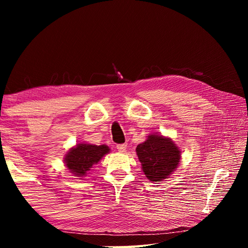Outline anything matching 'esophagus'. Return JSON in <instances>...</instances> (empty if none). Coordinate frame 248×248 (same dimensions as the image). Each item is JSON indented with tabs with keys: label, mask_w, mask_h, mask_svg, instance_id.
Listing matches in <instances>:
<instances>
[{
	"label": "esophagus",
	"mask_w": 248,
	"mask_h": 248,
	"mask_svg": "<svg viewBox=\"0 0 248 248\" xmlns=\"http://www.w3.org/2000/svg\"><path fill=\"white\" fill-rule=\"evenodd\" d=\"M117 150L119 151V152H125V150H127V144H118L117 145Z\"/></svg>",
	"instance_id": "esophagus-1"
}]
</instances>
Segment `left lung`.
Masks as SVG:
<instances>
[{
  "instance_id": "left-lung-1",
  "label": "left lung",
  "mask_w": 248,
  "mask_h": 248,
  "mask_svg": "<svg viewBox=\"0 0 248 248\" xmlns=\"http://www.w3.org/2000/svg\"><path fill=\"white\" fill-rule=\"evenodd\" d=\"M136 151L142 170L151 182H162L173 174L182 156L175 142L157 133L150 134Z\"/></svg>"
}]
</instances>
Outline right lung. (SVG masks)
<instances>
[{"instance_id": "add662e5", "label": "right lung", "mask_w": 248, "mask_h": 248, "mask_svg": "<svg viewBox=\"0 0 248 248\" xmlns=\"http://www.w3.org/2000/svg\"><path fill=\"white\" fill-rule=\"evenodd\" d=\"M107 145H95L82 142L71 148L64 156V163L68 170L77 177H85L93 166L109 153Z\"/></svg>"}]
</instances>
